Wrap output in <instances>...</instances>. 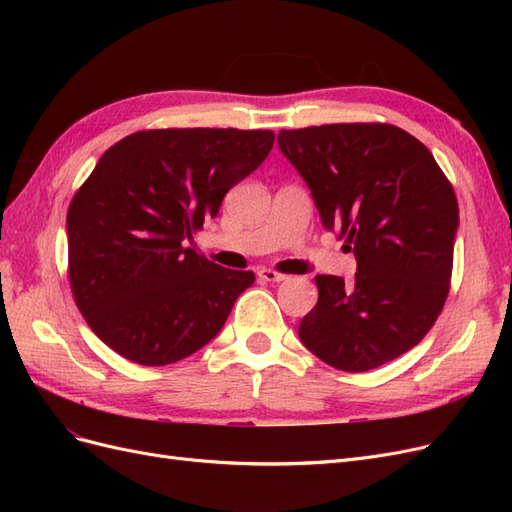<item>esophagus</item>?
I'll use <instances>...</instances> for the list:
<instances>
[{
  "label": "esophagus",
  "mask_w": 512,
  "mask_h": 512,
  "mask_svg": "<svg viewBox=\"0 0 512 512\" xmlns=\"http://www.w3.org/2000/svg\"><path fill=\"white\" fill-rule=\"evenodd\" d=\"M258 277L260 280H265V282H284L286 280V275L284 273H277V271H273V269H260L258 271Z\"/></svg>",
  "instance_id": "obj_1"
}]
</instances>
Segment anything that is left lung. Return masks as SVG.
<instances>
[{
    "label": "left lung",
    "mask_w": 512,
    "mask_h": 512,
    "mask_svg": "<svg viewBox=\"0 0 512 512\" xmlns=\"http://www.w3.org/2000/svg\"><path fill=\"white\" fill-rule=\"evenodd\" d=\"M320 222L356 256L354 280L316 275L299 327L327 365L376 369L414 348L451 290L459 207L431 151L391 123H329L277 134Z\"/></svg>",
    "instance_id": "obj_1"
}]
</instances>
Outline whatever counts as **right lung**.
I'll return each mask as SVG.
<instances>
[{
    "label": "right lung",
    "instance_id": "add662e5",
    "mask_svg": "<svg viewBox=\"0 0 512 512\" xmlns=\"http://www.w3.org/2000/svg\"><path fill=\"white\" fill-rule=\"evenodd\" d=\"M271 130L166 128L121 138L68 209V277L102 342L138 365L185 359L220 333L252 271L185 247L273 147Z\"/></svg>",
    "mask_w": 512,
    "mask_h": 512
}]
</instances>
